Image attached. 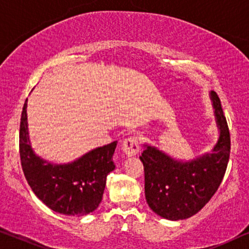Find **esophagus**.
<instances>
[{"label":"esophagus","mask_w":249,"mask_h":249,"mask_svg":"<svg viewBox=\"0 0 249 249\" xmlns=\"http://www.w3.org/2000/svg\"><path fill=\"white\" fill-rule=\"evenodd\" d=\"M122 149L123 151H124V154L127 156V157H133V156L138 155L139 150H140V148H139V143H138V140L135 137H130L127 139H125L124 141H123L122 143Z\"/></svg>","instance_id":"obj_1"}]
</instances>
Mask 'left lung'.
<instances>
[{"mask_svg": "<svg viewBox=\"0 0 249 249\" xmlns=\"http://www.w3.org/2000/svg\"><path fill=\"white\" fill-rule=\"evenodd\" d=\"M210 97L218 130L211 152L181 160L143 144L140 159L144 167L145 199L156 214L166 220H185L197 214L223 180L230 157V133L217 94L211 91Z\"/></svg>", "mask_w": 249, "mask_h": 249, "instance_id": "1", "label": "left lung"}]
</instances>
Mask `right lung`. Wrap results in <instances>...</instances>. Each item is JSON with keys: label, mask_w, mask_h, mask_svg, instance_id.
Instances as JSON below:
<instances>
[{"label": "right lung", "mask_w": 249, "mask_h": 249, "mask_svg": "<svg viewBox=\"0 0 249 249\" xmlns=\"http://www.w3.org/2000/svg\"><path fill=\"white\" fill-rule=\"evenodd\" d=\"M117 141L86 152L74 161L54 164L33 150L28 133L27 100L21 112L19 149L29 187L39 200L57 213L84 216L101 203L106 178L115 170L112 161Z\"/></svg>", "instance_id": "1"}]
</instances>
